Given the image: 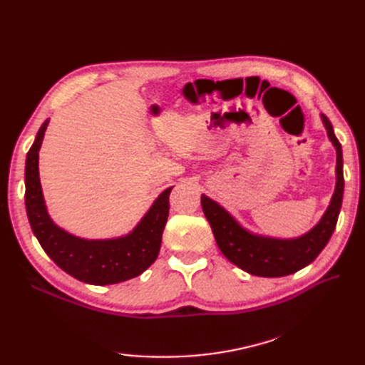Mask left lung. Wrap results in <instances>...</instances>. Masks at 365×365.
Returning <instances> with one entry per match:
<instances>
[{
    "label": "left lung",
    "instance_id": "obj_1",
    "mask_svg": "<svg viewBox=\"0 0 365 365\" xmlns=\"http://www.w3.org/2000/svg\"><path fill=\"white\" fill-rule=\"evenodd\" d=\"M322 117L327 129V135L336 148V187L324 216L318 225L304 236L294 240L252 236L222 207L202 195L201 204L204 215L213 230L219 250L240 269L252 275H260V277H282V275L297 272L317 259L332 236L342 204V192H344L342 150L341 143L334 134L330 120L324 114Z\"/></svg>",
    "mask_w": 365,
    "mask_h": 365
}]
</instances>
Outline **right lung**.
<instances>
[{"mask_svg":"<svg viewBox=\"0 0 365 365\" xmlns=\"http://www.w3.org/2000/svg\"><path fill=\"white\" fill-rule=\"evenodd\" d=\"M48 120L38 130L26 160V208L30 227L42 250L61 269L90 284H113L134 279L155 262L169 216V195L164 190L130 235L113 240H85L54 225L43 204L38 155Z\"/></svg>","mask_w":365,"mask_h":365,"instance_id":"right-lung-1","label":"right lung"}]
</instances>
